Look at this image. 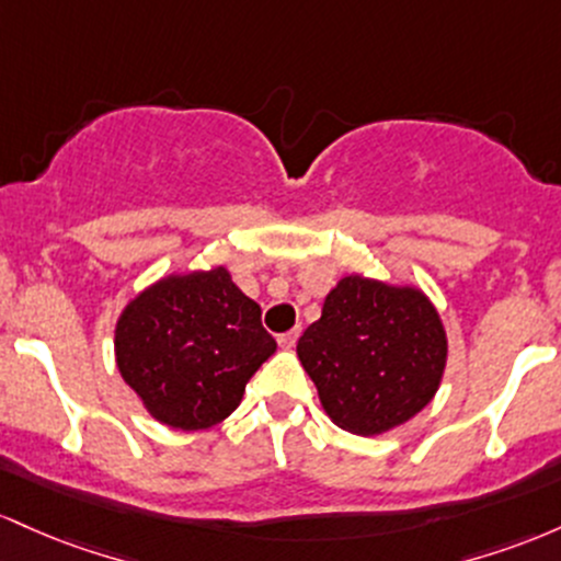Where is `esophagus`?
Wrapping results in <instances>:
<instances>
[{
	"label": "esophagus",
	"instance_id": "1",
	"mask_svg": "<svg viewBox=\"0 0 561 561\" xmlns=\"http://www.w3.org/2000/svg\"><path fill=\"white\" fill-rule=\"evenodd\" d=\"M299 329H291V331H286V333H280L278 336V344H280V350H294L297 347V339H299Z\"/></svg>",
	"mask_w": 561,
	"mask_h": 561
}]
</instances>
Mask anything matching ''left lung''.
<instances>
[{
  "label": "left lung",
  "instance_id": "8db88e82",
  "mask_svg": "<svg viewBox=\"0 0 561 561\" xmlns=\"http://www.w3.org/2000/svg\"><path fill=\"white\" fill-rule=\"evenodd\" d=\"M297 355L333 424L374 437L430 405L448 336L421 288L344 275L301 333Z\"/></svg>",
  "mask_w": 561,
  "mask_h": 561
}]
</instances>
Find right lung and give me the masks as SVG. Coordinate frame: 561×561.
<instances>
[{
  "label": "right lung",
  "instance_id": "obj_1",
  "mask_svg": "<svg viewBox=\"0 0 561 561\" xmlns=\"http://www.w3.org/2000/svg\"><path fill=\"white\" fill-rule=\"evenodd\" d=\"M116 365L145 411L172 430L219 424L273 355L262 310L225 267L167 275L116 320Z\"/></svg>",
  "mask_w": 561,
  "mask_h": 561
}]
</instances>
